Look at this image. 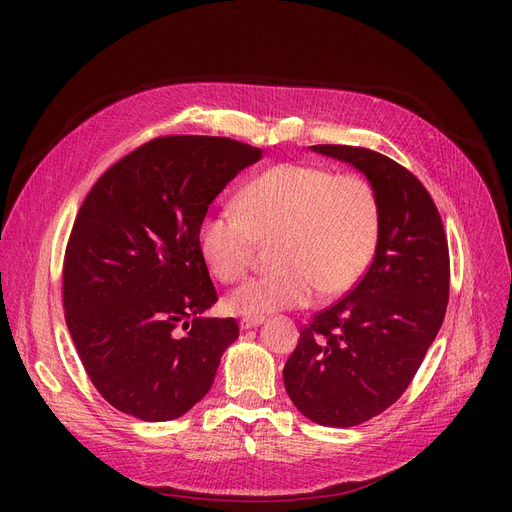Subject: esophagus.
I'll use <instances>...</instances> for the list:
<instances>
[{
    "instance_id": "1",
    "label": "esophagus",
    "mask_w": 512,
    "mask_h": 512,
    "mask_svg": "<svg viewBox=\"0 0 512 512\" xmlns=\"http://www.w3.org/2000/svg\"><path fill=\"white\" fill-rule=\"evenodd\" d=\"M265 321V317H261V315H245L240 319V328L242 330H251V328H257V326H261Z\"/></svg>"
}]
</instances>
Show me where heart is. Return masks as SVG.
<instances>
[{
  "label": "heart",
  "mask_w": 512,
  "mask_h": 512,
  "mask_svg": "<svg viewBox=\"0 0 512 512\" xmlns=\"http://www.w3.org/2000/svg\"><path fill=\"white\" fill-rule=\"evenodd\" d=\"M234 209L203 215L197 245L224 284L245 278L259 245L274 247L278 272L253 278L228 297L242 315L334 299L365 274L380 238V201L355 174L334 176L313 164H278L240 188Z\"/></svg>",
  "instance_id": "heart-1"
}]
</instances>
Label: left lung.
I'll return each mask as SVG.
<instances>
[{
  "label": "left lung",
  "mask_w": 512,
  "mask_h": 512,
  "mask_svg": "<svg viewBox=\"0 0 512 512\" xmlns=\"http://www.w3.org/2000/svg\"><path fill=\"white\" fill-rule=\"evenodd\" d=\"M311 149L365 174L380 201V238L357 286L301 330L284 386L307 419L353 427L394 405L436 340L448 305V242L434 199L394 159L348 145Z\"/></svg>",
  "instance_id": "left-lung-1"
}]
</instances>
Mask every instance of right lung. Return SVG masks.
Instances as JSON below:
<instances>
[{"instance_id":"obj_1","label":"right lung","mask_w":512,"mask_h":512,"mask_svg":"<svg viewBox=\"0 0 512 512\" xmlns=\"http://www.w3.org/2000/svg\"><path fill=\"white\" fill-rule=\"evenodd\" d=\"M259 159L261 149L226 137H157L116 161L80 205L62 272L66 326L118 411L170 421L209 392L238 324L201 317L218 292L197 228Z\"/></svg>"}]
</instances>
